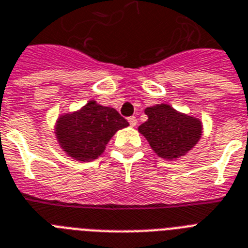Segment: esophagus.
<instances>
[{
  "instance_id": "esophagus-1",
  "label": "esophagus",
  "mask_w": 248,
  "mask_h": 248,
  "mask_svg": "<svg viewBox=\"0 0 248 248\" xmlns=\"http://www.w3.org/2000/svg\"><path fill=\"white\" fill-rule=\"evenodd\" d=\"M128 122H130L131 126L134 127V126H136V124H138V120H136L135 116H132V117H128Z\"/></svg>"
}]
</instances>
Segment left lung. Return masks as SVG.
<instances>
[{
  "instance_id": "obj_1",
  "label": "left lung",
  "mask_w": 248,
  "mask_h": 248,
  "mask_svg": "<svg viewBox=\"0 0 248 248\" xmlns=\"http://www.w3.org/2000/svg\"><path fill=\"white\" fill-rule=\"evenodd\" d=\"M148 121L139 126L154 153L173 160L185 155L200 140L201 121L177 112L168 104H156L145 109Z\"/></svg>"
}]
</instances>
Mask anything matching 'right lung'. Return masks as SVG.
<instances>
[{"label": "right lung", "instance_id": "right-lung-1", "mask_svg": "<svg viewBox=\"0 0 248 248\" xmlns=\"http://www.w3.org/2000/svg\"><path fill=\"white\" fill-rule=\"evenodd\" d=\"M127 126V121L114 108L90 100L78 112L58 118L56 136L68 156L89 162L104 152L106 145L118 130Z\"/></svg>", "mask_w": 248, "mask_h": 248}]
</instances>
